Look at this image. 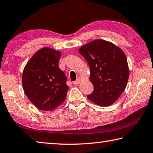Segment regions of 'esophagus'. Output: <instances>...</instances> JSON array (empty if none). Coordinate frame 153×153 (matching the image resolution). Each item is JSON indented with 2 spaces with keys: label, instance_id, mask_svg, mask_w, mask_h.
Masks as SVG:
<instances>
[{
  "label": "esophagus",
  "instance_id": "1",
  "mask_svg": "<svg viewBox=\"0 0 153 153\" xmlns=\"http://www.w3.org/2000/svg\"><path fill=\"white\" fill-rule=\"evenodd\" d=\"M80 81H81V79H80L79 77H78V78H77V79L76 80V81H74V82H73V84H74V85H77V84H79Z\"/></svg>",
  "mask_w": 153,
  "mask_h": 153
}]
</instances>
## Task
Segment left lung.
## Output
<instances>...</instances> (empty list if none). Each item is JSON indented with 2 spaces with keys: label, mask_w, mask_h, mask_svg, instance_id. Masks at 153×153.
<instances>
[{
  "label": "left lung",
  "mask_w": 153,
  "mask_h": 153,
  "mask_svg": "<svg viewBox=\"0 0 153 153\" xmlns=\"http://www.w3.org/2000/svg\"><path fill=\"white\" fill-rule=\"evenodd\" d=\"M90 68L94 90L88 98L102 106L112 105L123 94L129 70L124 53L108 41L96 39L79 49Z\"/></svg>",
  "instance_id": "obj_1"
}]
</instances>
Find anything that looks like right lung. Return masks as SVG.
Returning <instances> with one entry per match:
<instances>
[{
    "label": "right lung",
    "instance_id": "obj_1",
    "mask_svg": "<svg viewBox=\"0 0 153 153\" xmlns=\"http://www.w3.org/2000/svg\"><path fill=\"white\" fill-rule=\"evenodd\" d=\"M61 53L43 48L30 58L23 70L25 93L38 109L50 111L65 101L69 89L67 77L59 68Z\"/></svg>",
    "mask_w": 153,
    "mask_h": 153
}]
</instances>
